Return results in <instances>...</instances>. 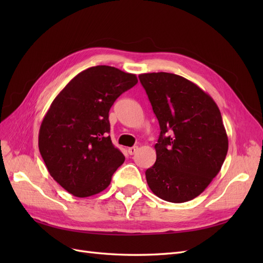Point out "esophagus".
I'll return each mask as SVG.
<instances>
[{
	"mask_svg": "<svg viewBox=\"0 0 263 263\" xmlns=\"http://www.w3.org/2000/svg\"><path fill=\"white\" fill-rule=\"evenodd\" d=\"M137 150H138V147H137V146L130 147V148H128V154H129L130 156H133V155H135V154L137 153Z\"/></svg>",
	"mask_w": 263,
	"mask_h": 263,
	"instance_id": "obj_1",
	"label": "esophagus"
}]
</instances>
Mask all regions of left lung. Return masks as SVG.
I'll return each instance as SVG.
<instances>
[{"label":"left lung","instance_id":"obj_1","mask_svg":"<svg viewBox=\"0 0 263 263\" xmlns=\"http://www.w3.org/2000/svg\"><path fill=\"white\" fill-rule=\"evenodd\" d=\"M156 114L157 159L146 171L154 194L171 203L193 200L220 171L228 137L216 103L187 79L168 72L139 76Z\"/></svg>","mask_w":263,"mask_h":263}]
</instances>
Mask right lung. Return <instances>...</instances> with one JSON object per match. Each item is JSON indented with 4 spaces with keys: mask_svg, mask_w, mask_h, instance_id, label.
I'll return each instance as SVG.
<instances>
[{
    "mask_svg": "<svg viewBox=\"0 0 263 263\" xmlns=\"http://www.w3.org/2000/svg\"><path fill=\"white\" fill-rule=\"evenodd\" d=\"M137 82L136 74L117 68L91 67L51 103L39 129L38 147L50 176L70 194L87 197L102 192L125 161L108 135V112Z\"/></svg>",
    "mask_w": 263,
    "mask_h": 263,
    "instance_id": "1",
    "label": "right lung"
}]
</instances>
